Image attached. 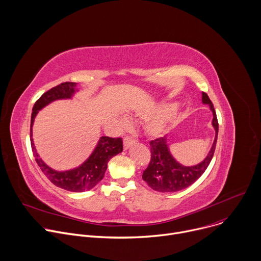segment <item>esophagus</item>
Wrapping results in <instances>:
<instances>
[{
	"label": "esophagus",
	"instance_id": "obj_1",
	"mask_svg": "<svg viewBox=\"0 0 261 261\" xmlns=\"http://www.w3.org/2000/svg\"><path fill=\"white\" fill-rule=\"evenodd\" d=\"M134 142H135V139H134L132 136L127 135V136L124 138V147H125V148H128V147L131 146Z\"/></svg>",
	"mask_w": 261,
	"mask_h": 261
}]
</instances>
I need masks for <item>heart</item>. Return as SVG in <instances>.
<instances>
[{
	"instance_id": "b5f03b06",
	"label": "heart",
	"mask_w": 261,
	"mask_h": 261,
	"mask_svg": "<svg viewBox=\"0 0 261 261\" xmlns=\"http://www.w3.org/2000/svg\"><path fill=\"white\" fill-rule=\"evenodd\" d=\"M163 131V123L161 122H151L146 126V132L151 135H158Z\"/></svg>"
}]
</instances>
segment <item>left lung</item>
Returning a JSON list of instances; mask_svg holds the SVG:
<instances>
[{"label":"left lung","mask_w":261,"mask_h":261,"mask_svg":"<svg viewBox=\"0 0 261 261\" xmlns=\"http://www.w3.org/2000/svg\"><path fill=\"white\" fill-rule=\"evenodd\" d=\"M202 102L208 104L213 111V126L216 130L215 140L207 157L195 166L186 167L177 163L170 155L165 136L151 140V160L143 170L142 178L153 190L159 192H176L182 190L197 180L210 165L215 153L219 125L214 105L204 92L202 93Z\"/></svg>","instance_id":"8db88e82"}]
</instances>
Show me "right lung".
<instances>
[{"label": "right lung", "mask_w": 261, "mask_h": 261, "mask_svg": "<svg viewBox=\"0 0 261 261\" xmlns=\"http://www.w3.org/2000/svg\"><path fill=\"white\" fill-rule=\"evenodd\" d=\"M76 83H62L53 89L45 92L33 106V113L31 117V129L30 138L33 155L35 160L44 173V175L57 187L71 191V192H85L93 189L95 186L104 177L107 169L108 161L114 156L120 154L123 151V140L121 137L113 138L108 136H102L91 157L80 167L59 172L48 167L37 154L36 148L32 138V127L35 117L38 110L43 108L48 103L58 100L71 98L75 92Z\"/></svg>", "instance_id": "add662e5"}]
</instances>
